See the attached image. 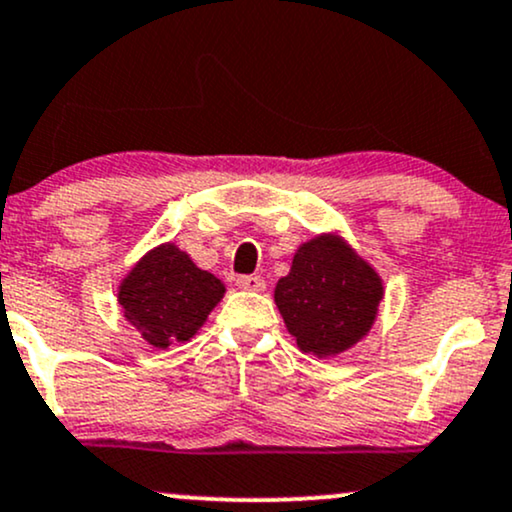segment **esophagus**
I'll use <instances>...</instances> for the list:
<instances>
[{"mask_svg":"<svg viewBox=\"0 0 512 512\" xmlns=\"http://www.w3.org/2000/svg\"><path fill=\"white\" fill-rule=\"evenodd\" d=\"M236 286L243 291H264V279L260 274H243L236 279Z\"/></svg>","mask_w":512,"mask_h":512,"instance_id":"obj_1","label":"esophagus"}]
</instances>
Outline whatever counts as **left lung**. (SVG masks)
<instances>
[{
	"mask_svg": "<svg viewBox=\"0 0 512 512\" xmlns=\"http://www.w3.org/2000/svg\"><path fill=\"white\" fill-rule=\"evenodd\" d=\"M381 295V279L365 260L343 240L319 236L295 252L291 274L276 283L274 300L298 348L326 357L367 334Z\"/></svg>",
	"mask_w": 512,
	"mask_h": 512,
	"instance_id": "8db88e82",
	"label": "left lung"
}]
</instances>
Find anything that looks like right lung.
I'll use <instances>...</instances> for the list:
<instances>
[{
  "instance_id": "obj_1",
  "label": "right lung",
  "mask_w": 512,
  "mask_h": 512,
  "mask_svg": "<svg viewBox=\"0 0 512 512\" xmlns=\"http://www.w3.org/2000/svg\"><path fill=\"white\" fill-rule=\"evenodd\" d=\"M221 295L224 283L169 243L135 264L121 283L119 303L145 341L164 350L193 338Z\"/></svg>"
}]
</instances>
